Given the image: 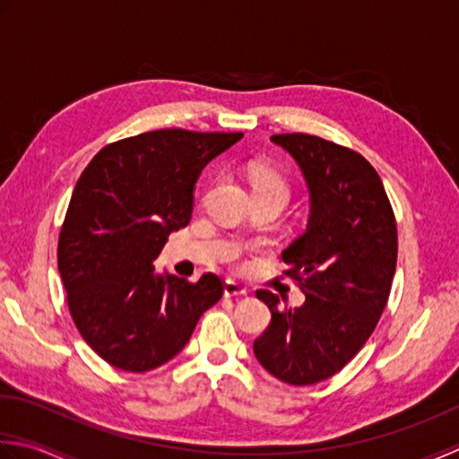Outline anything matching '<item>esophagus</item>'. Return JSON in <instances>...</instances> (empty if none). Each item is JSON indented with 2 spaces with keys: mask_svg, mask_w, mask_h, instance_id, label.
Listing matches in <instances>:
<instances>
[{
  "mask_svg": "<svg viewBox=\"0 0 459 459\" xmlns=\"http://www.w3.org/2000/svg\"><path fill=\"white\" fill-rule=\"evenodd\" d=\"M223 295H226V297H243V295H247V289L239 285L238 281H233V279H228L226 285H223Z\"/></svg>",
  "mask_w": 459,
  "mask_h": 459,
  "instance_id": "1",
  "label": "esophagus"
}]
</instances>
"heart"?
Here are the masks:
<instances>
[{
  "label": "heart",
  "instance_id": "heart-1",
  "mask_svg": "<svg viewBox=\"0 0 459 459\" xmlns=\"http://www.w3.org/2000/svg\"><path fill=\"white\" fill-rule=\"evenodd\" d=\"M251 184H254V190H281L285 194L289 192L283 176H279L275 170H269V168H255L251 172Z\"/></svg>",
  "mask_w": 459,
  "mask_h": 459
}]
</instances>
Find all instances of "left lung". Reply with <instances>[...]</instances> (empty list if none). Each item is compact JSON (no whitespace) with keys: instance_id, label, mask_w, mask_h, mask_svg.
<instances>
[{"instance_id":"8db88e82","label":"left lung","mask_w":459,"mask_h":459,"mask_svg":"<svg viewBox=\"0 0 459 459\" xmlns=\"http://www.w3.org/2000/svg\"><path fill=\"white\" fill-rule=\"evenodd\" d=\"M271 143L291 154L308 188L305 233L281 255L305 303L279 308L277 295L257 291L271 323L254 352L275 378L307 386L339 372L377 329L396 271V220L380 176L359 152L301 133Z\"/></svg>"}]
</instances>
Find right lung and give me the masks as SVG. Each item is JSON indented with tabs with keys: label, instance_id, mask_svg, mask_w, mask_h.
<instances>
[{
	"label": "right lung",
	"instance_id": "right-lung-1",
	"mask_svg": "<svg viewBox=\"0 0 459 459\" xmlns=\"http://www.w3.org/2000/svg\"><path fill=\"white\" fill-rule=\"evenodd\" d=\"M241 136L152 130L105 146L77 180L59 233V273L81 336L115 368L162 367L221 299L218 275L190 283L152 264L168 236L190 223L204 168Z\"/></svg>",
	"mask_w": 459,
	"mask_h": 459
}]
</instances>
